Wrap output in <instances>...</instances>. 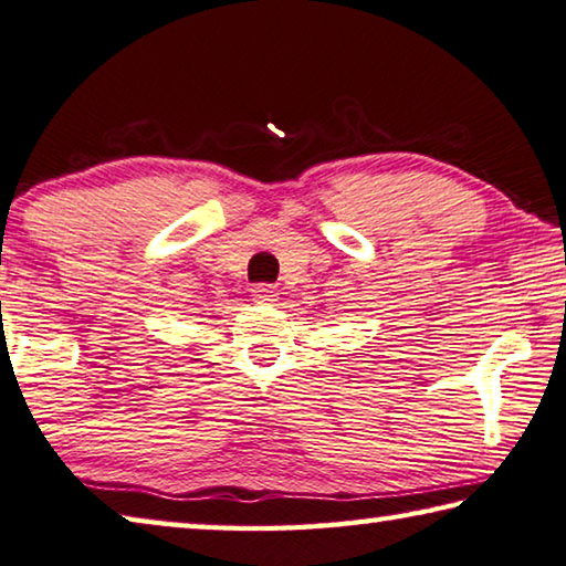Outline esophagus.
I'll use <instances>...</instances> for the list:
<instances>
[{"label":"esophagus","mask_w":566,"mask_h":566,"mask_svg":"<svg viewBox=\"0 0 566 566\" xmlns=\"http://www.w3.org/2000/svg\"><path fill=\"white\" fill-rule=\"evenodd\" d=\"M251 295H253L255 303H263V305H271V303L277 301V291L273 289V285H265V283L253 285Z\"/></svg>","instance_id":"esophagus-1"}]
</instances>
